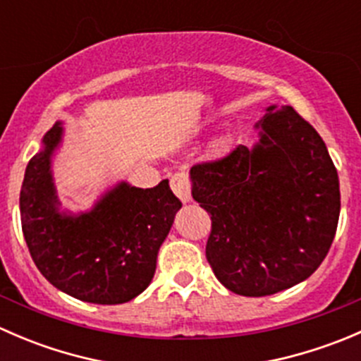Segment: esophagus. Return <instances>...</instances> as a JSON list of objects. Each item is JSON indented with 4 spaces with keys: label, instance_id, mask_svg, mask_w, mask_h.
Here are the masks:
<instances>
[{
    "label": "esophagus",
    "instance_id": "obj_1",
    "mask_svg": "<svg viewBox=\"0 0 361 361\" xmlns=\"http://www.w3.org/2000/svg\"><path fill=\"white\" fill-rule=\"evenodd\" d=\"M171 188L174 194L181 199V202H190L192 201V183L190 178L185 171H178L171 176Z\"/></svg>",
    "mask_w": 361,
    "mask_h": 361
}]
</instances>
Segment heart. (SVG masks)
Returning a JSON list of instances; mask_svg holds the SVG:
<instances>
[{
	"mask_svg": "<svg viewBox=\"0 0 361 361\" xmlns=\"http://www.w3.org/2000/svg\"><path fill=\"white\" fill-rule=\"evenodd\" d=\"M227 148H228V140L227 137H220V140H216L214 141V145H213V150H214V154H225V152H227Z\"/></svg>",
	"mask_w": 361,
	"mask_h": 361,
	"instance_id": "1",
	"label": "heart"
}]
</instances>
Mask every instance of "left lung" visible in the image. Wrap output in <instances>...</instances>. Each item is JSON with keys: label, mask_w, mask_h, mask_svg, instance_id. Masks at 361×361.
<instances>
[{"label": "left lung", "mask_w": 361, "mask_h": 361, "mask_svg": "<svg viewBox=\"0 0 361 361\" xmlns=\"http://www.w3.org/2000/svg\"><path fill=\"white\" fill-rule=\"evenodd\" d=\"M260 141L190 169L192 195L211 214L206 258L245 297L292 288L322 265L336 235L337 169L314 127L292 106H269Z\"/></svg>", "instance_id": "left-lung-1"}]
</instances>
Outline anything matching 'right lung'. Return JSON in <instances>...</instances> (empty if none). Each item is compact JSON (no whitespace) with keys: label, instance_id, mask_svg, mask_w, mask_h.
Returning a JSON list of instances; mask_svg holds the SVG:
<instances>
[{"label":"right lung","instance_id":"add662e5","mask_svg":"<svg viewBox=\"0 0 361 361\" xmlns=\"http://www.w3.org/2000/svg\"><path fill=\"white\" fill-rule=\"evenodd\" d=\"M63 137L57 122L29 160L20 188V224L38 271L61 292L92 304H123L155 274L157 253L181 201L169 181L136 188L122 181L89 213H59L50 157Z\"/></svg>","mask_w":361,"mask_h":361}]
</instances>
